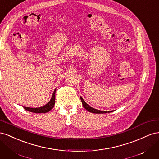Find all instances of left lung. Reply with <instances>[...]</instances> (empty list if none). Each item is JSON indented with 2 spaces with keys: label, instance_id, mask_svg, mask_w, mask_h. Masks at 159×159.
I'll list each match as a JSON object with an SVG mask.
<instances>
[{
  "label": "left lung",
  "instance_id": "1",
  "mask_svg": "<svg viewBox=\"0 0 159 159\" xmlns=\"http://www.w3.org/2000/svg\"><path fill=\"white\" fill-rule=\"evenodd\" d=\"M80 99H81V102H82V105H83V106L84 107V108L86 110H88V111L91 112V113H111V112L113 111H100V110L95 109L93 107H90L89 105H88L87 103H86L82 98L80 97Z\"/></svg>",
  "mask_w": 159,
  "mask_h": 159
}]
</instances>
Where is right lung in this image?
Returning a JSON list of instances; mask_svg holds the SVG:
<instances>
[{"instance_id": "obj_1", "label": "right lung", "mask_w": 159, "mask_h": 159, "mask_svg": "<svg viewBox=\"0 0 159 159\" xmlns=\"http://www.w3.org/2000/svg\"><path fill=\"white\" fill-rule=\"evenodd\" d=\"M55 93H56V89L54 91V93L52 94V98L50 102L48 103L46 105H44L42 107H36V108H31V107H28L24 106V109H26V111H28L30 112L35 113H44L49 112L54 107L55 105Z\"/></svg>"}]
</instances>
